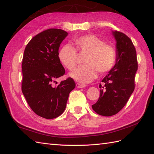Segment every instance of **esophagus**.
<instances>
[{
    "label": "esophagus",
    "mask_w": 154,
    "mask_h": 154,
    "mask_svg": "<svg viewBox=\"0 0 154 154\" xmlns=\"http://www.w3.org/2000/svg\"><path fill=\"white\" fill-rule=\"evenodd\" d=\"M76 86L77 88H83V87H85L87 85H84V84H81V83H77L76 84Z\"/></svg>",
    "instance_id": "1"
}]
</instances>
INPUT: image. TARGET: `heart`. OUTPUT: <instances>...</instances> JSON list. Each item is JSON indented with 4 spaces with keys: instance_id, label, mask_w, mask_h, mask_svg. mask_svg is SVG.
Masks as SVG:
<instances>
[{
    "instance_id": "obj_1",
    "label": "heart",
    "mask_w": 154,
    "mask_h": 154,
    "mask_svg": "<svg viewBox=\"0 0 154 154\" xmlns=\"http://www.w3.org/2000/svg\"><path fill=\"white\" fill-rule=\"evenodd\" d=\"M77 50L81 53L87 54L85 60L86 65L70 73L69 75L75 81L87 83L94 80L98 72L105 74L114 67L116 62L115 48L102 39L93 34H87L73 40ZM58 58L61 63L69 70L77 65V53L71 44H65L58 52Z\"/></svg>"
}]
</instances>
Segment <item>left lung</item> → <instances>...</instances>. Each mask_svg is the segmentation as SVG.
<instances>
[{"mask_svg": "<svg viewBox=\"0 0 154 154\" xmlns=\"http://www.w3.org/2000/svg\"><path fill=\"white\" fill-rule=\"evenodd\" d=\"M116 40V62L100 84V93L93 110L101 116L117 114L125 106L134 90L138 70L136 51L132 40L122 32L112 31Z\"/></svg>", "mask_w": 154, "mask_h": 154, "instance_id": "8db88e82", "label": "left lung"}]
</instances>
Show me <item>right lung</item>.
Returning <instances> with one entry per match:
<instances>
[{
  "mask_svg": "<svg viewBox=\"0 0 154 154\" xmlns=\"http://www.w3.org/2000/svg\"><path fill=\"white\" fill-rule=\"evenodd\" d=\"M67 35L61 29H48L35 35L24 52L22 93L32 110L46 119H55L64 112L69 94L75 87L71 77L52 86L55 79L65 74L58 51Z\"/></svg>",
  "mask_w": 154,
  "mask_h": 154,
  "instance_id": "1",
  "label": "right lung"
}]
</instances>
